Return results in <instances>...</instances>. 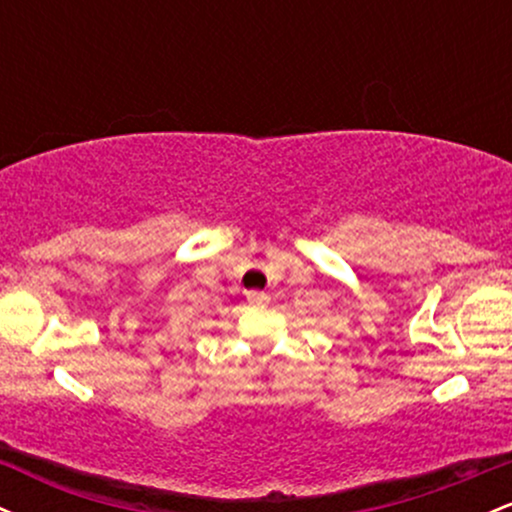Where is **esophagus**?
Wrapping results in <instances>:
<instances>
[{
    "label": "esophagus",
    "mask_w": 512,
    "mask_h": 512,
    "mask_svg": "<svg viewBox=\"0 0 512 512\" xmlns=\"http://www.w3.org/2000/svg\"><path fill=\"white\" fill-rule=\"evenodd\" d=\"M245 298H248L250 305H264L269 301V296L264 291H245Z\"/></svg>",
    "instance_id": "obj_1"
}]
</instances>
